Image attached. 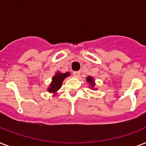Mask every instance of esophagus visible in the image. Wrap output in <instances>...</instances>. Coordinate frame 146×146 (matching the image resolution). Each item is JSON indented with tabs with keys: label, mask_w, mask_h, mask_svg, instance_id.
Here are the masks:
<instances>
[{
	"label": "esophagus",
	"mask_w": 146,
	"mask_h": 146,
	"mask_svg": "<svg viewBox=\"0 0 146 146\" xmlns=\"http://www.w3.org/2000/svg\"><path fill=\"white\" fill-rule=\"evenodd\" d=\"M73 74L75 77H79L80 75V71H75V72H73Z\"/></svg>",
	"instance_id": "1"
}]
</instances>
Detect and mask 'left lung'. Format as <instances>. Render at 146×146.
<instances>
[{"mask_svg":"<svg viewBox=\"0 0 146 146\" xmlns=\"http://www.w3.org/2000/svg\"><path fill=\"white\" fill-rule=\"evenodd\" d=\"M87 81L90 83V84L92 85V86L93 87L94 86H95V84H94V82H93V78L91 77V76H89V77H87Z\"/></svg>","mask_w":146,"mask_h":146,"instance_id":"8db88e82","label":"left lung"}]
</instances>
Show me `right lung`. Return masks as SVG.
I'll return each mask as SVG.
<instances>
[{"label":"right lung","instance_id":"1","mask_svg":"<svg viewBox=\"0 0 146 146\" xmlns=\"http://www.w3.org/2000/svg\"><path fill=\"white\" fill-rule=\"evenodd\" d=\"M68 76H70V73L68 72L65 73H56V75L53 77L51 84L50 85V88L48 89L49 92H55L57 90H58L61 86L62 82L64 79Z\"/></svg>","mask_w":146,"mask_h":146}]
</instances>
